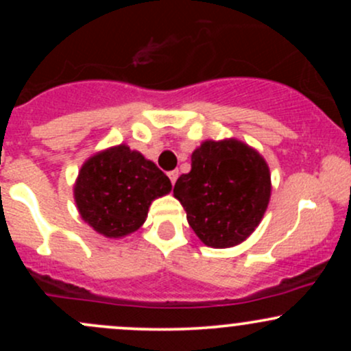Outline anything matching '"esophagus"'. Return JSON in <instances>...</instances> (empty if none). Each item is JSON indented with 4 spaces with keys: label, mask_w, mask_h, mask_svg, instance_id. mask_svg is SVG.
<instances>
[{
    "label": "esophagus",
    "mask_w": 351,
    "mask_h": 351,
    "mask_svg": "<svg viewBox=\"0 0 351 351\" xmlns=\"http://www.w3.org/2000/svg\"><path fill=\"white\" fill-rule=\"evenodd\" d=\"M168 178L171 180V183H173V184H175L176 178H178V170H171V171H168Z\"/></svg>",
    "instance_id": "esophagus-1"
}]
</instances>
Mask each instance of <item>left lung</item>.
I'll use <instances>...</instances> for the list:
<instances>
[{"label":"left lung","instance_id":"left-lung-1","mask_svg":"<svg viewBox=\"0 0 351 351\" xmlns=\"http://www.w3.org/2000/svg\"><path fill=\"white\" fill-rule=\"evenodd\" d=\"M173 195L196 236L209 247L243 243L257 228L271 198L263 156L237 140L204 142L191 155V171L176 180Z\"/></svg>","mask_w":351,"mask_h":351}]
</instances>
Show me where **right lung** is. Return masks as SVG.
Instances as JSON below:
<instances>
[{
  "label": "right lung",
  "instance_id": "right-lung-1",
  "mask_svg": "<svg viewBox=\"0 0 351 351\" xmlns=\"http://www.w3.org/2000/svg\"><path fill=\"white\" fill-rule=\"evenodd\" d=\"M170 191V178L155 163L119 145L84 163L74 198L82 219L95 231L122 237L142 226L153 199Z\"/></svg>",
  "mask_w": 351,
  "mask_h": 351
}]
</instances>
